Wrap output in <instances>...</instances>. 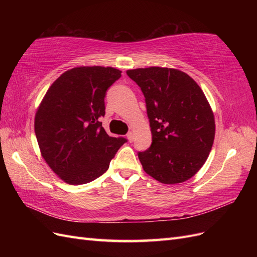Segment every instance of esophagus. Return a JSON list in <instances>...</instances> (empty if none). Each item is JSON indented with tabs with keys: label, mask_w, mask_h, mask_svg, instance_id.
Here are the masks:
<instances>
[{
	"label": "esophagus",
	"mask_w": 257,
	"mask_h": 257,
	"mask_svg": "<svg viewBox=\"0 0 257 257\" xmlns=\"http://www.w3.org/2000/svg\"><path fill=\"white\" fill-rule=\"evenodd\" d=\"M126 137H127V139H128V142H130V143L133 142V139H134V135H133V133H132V132H130V133H127Z\"/></svg>",
	"instance_id": "esophagus-1"
}]
</instances>
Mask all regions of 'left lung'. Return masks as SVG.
I'll return each mask as SVG.
<instances>
[{
  "instance_id": "left-lung-1",
  "label": "left lung",
  "mask_w": 257,
  "mask_h": 257,
  "mask_svg": "<svg viewBox=\"0 0 257 257\" xmlns=\"http://www.w3.org/2000/svg\"><path fill=\"white\" fill-rule=\"evenodd\" d=\"M142 89L152 144L138 152L145 172L164 184L189 180L203 167L214 141L215 123L203 90L179 69H130Z\"/></svg>"
}]
</instances>
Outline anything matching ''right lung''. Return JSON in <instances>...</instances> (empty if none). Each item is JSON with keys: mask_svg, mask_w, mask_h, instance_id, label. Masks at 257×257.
I'll use <instances>...</instances> for the list:
<instances>
[{"mask_svg": "<svg viewBox=\"0 0 257 257\" xmlns=\"http://www.w3.org/2000/svg\"><path fill=\"white\" fill-rule=\"evenodd\" d=\"M113 67L79 66L62 74L46 93L35 114L42 157L69 184L95 180L109 167L123 137H110L99 121L108 88L121 77Z\"/></svg>", "mask_w": 257, "mask_h": 257, "instance_id": "add662e5", "label": "right lung"}]
</instances>
